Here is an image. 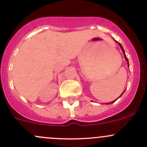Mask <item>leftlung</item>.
Here are the masks:
<instances>
[{
    "label": "left lung",
    "mask_w": 147,
    "mask_h": 147,
    "mask_svg": "<svg viewBox=\"0 0 147 147\" xmlns=\"http://www.w3.org/2000/svg\"><path fill=\"white\" fill-rule=\"evenodd\" d=\"M116 42H117V41H116ZM118 42V45H120V47H121V50H122L123 53V54H124V57H125V60H126V61H127V66H128V67H129V63H128V59H127V57H126V55H125V51H124L122 45H121V43H119V42ZM123 93H122V94H121V95H122V94H123ZM121 96H120V97H121ZM116 100H115V101H116ZM115 101H113V102H110V103H107V105H109V104H111V103H113V102H115Z\"/></svg>",
    "instance_id": "left-lung-1"
}]
</instances>
